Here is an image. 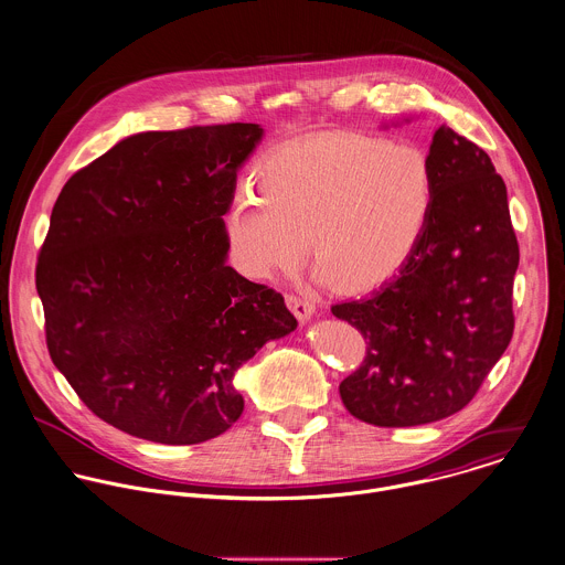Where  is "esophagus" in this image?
Here are the masks:
<instances>
[{"label":"esophagus","mask_w":565,"mask_h":565,"mask_svg":"<svg viewBox=\"0 0 565 565\" xmlns=\"http://www.w3.org/2000/svg\"><path fill=\"white\" fill-rule=\"evenodd\" d=\"M286 303H288V308L292 310V315H295L299 321H308V319L315 315V310H317L315 301L303 299V297H295V295H288V297H286Z\"/></svg>","instance_id":"1"}]
</instances>
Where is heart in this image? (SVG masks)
<instances>
[{"label": "heart", "mask_w": 565, "mask_h": 565, "mask_svg": "<svg viewBox=\"0 0 565 565\" xmlns=\"http://www.w3.org/2000/svg\"><path fill=\"white\" fill-rule=\"evenodd\" d=\"M226 213L231 257L253 279L290 275L310 239L312 277L370 292L418 253L436 206L429 153L405 140L328 131L270 149ZM311 237H307V233Z\"/></svg>", "instance_id": "1"}]
</instances>
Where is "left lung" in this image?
<instances>
[{
  "mask_svg": "<svg viewBox=\"0 0 565 565\" xmlns=\"http://www.w3.org/2000/svg\"><path fill=\"white\" fill-rule=\"evenodd\" d=\"M436 206L405 270L370 297L332 306L367 341L341 385L345 409L376 427L443 420L471 403L507 352L520 246L502 175L451 127L434 134Z\"/></svg>",
  "mask_w": 565,
  "mask_h": 565,
  "instance_id": "8db88e82",
  "label": "left lung"
}]
</instances>
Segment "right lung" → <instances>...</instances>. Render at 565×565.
<instances>
[{
  "instance_id": "right-lung-1",
  "label": "right lung",
  "mask_w": 565,
  "mask_h": 565,
  "mask_svg": "<svg viewBox=\"0 0 565 565\" xmlns=\"http://www.w3.org/2000/svg\"><path fill=\"white\" fill-rule=\"evenodd\" d=\"M255 122L142 131L61 189L36 262L54 367L107 425L198 445L244 412L237 370L297 328L284 297L226 266L222 215Z\"/></svg>"
}]
</instances>
